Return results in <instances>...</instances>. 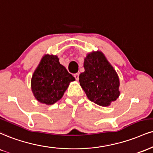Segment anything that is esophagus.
Instances as JSON below:
<instances>
[{
    "label": "esophagus",
    "mask_w": 153,
    "mask_h": 153,
    "mask_svg": "<svg viewBox=\"0 0 153 153\" xmlns=\"http://www.w3.org/2000/svg\"><path fill=\"white\" fill-rule=\"evenodd\" d=\"M74 77H75V78L77 80H78V79H79V73H75V74H74Z\"/></svg>",
    "instance_id": "34e87169"
}]
</instances>
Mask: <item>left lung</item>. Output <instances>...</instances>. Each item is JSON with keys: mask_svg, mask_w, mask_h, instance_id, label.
Wrapping results in <instances>:
<instances>
[{"mask_svg": "<svg viewBox=\"0 0 153 153\" xmlns=\"http://www.w3.org/2000/svg\"><path fill=\"white\" fill-rule=\"evenodd\" d=\"M83 66L85 71L79 75V81L88 98L105 107L116 100L120 95L119 78L103 53L88 54Z\"/></svg>", "mask_w": 153, "mask_h": 153, "instance_id": "1", "label": "left lung"}]
</instances>
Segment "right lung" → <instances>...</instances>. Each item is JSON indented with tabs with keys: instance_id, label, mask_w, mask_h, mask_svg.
<instances>
[{
	"instance_id": "right-lung-1",
	"label": "right lung",
	"mask_w": 153,
	"mask_h": 153,
	"mask_svg": "<svg viewBox=\"0 0 153 153\" xmlns=\"http://www.w3.org/2000/svg\"><path fill=\"white\" fill-rule=\"evenodd\" d=\"M75 78L59 62L56 56H46L40 60L31 79V88L36 98L46 105L60 100Z\"/></svg>"
}]
</instances>
